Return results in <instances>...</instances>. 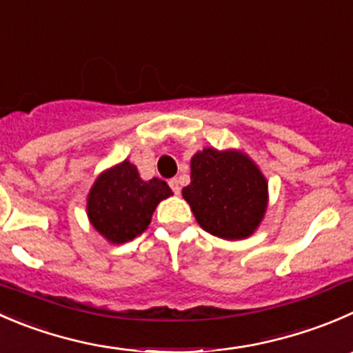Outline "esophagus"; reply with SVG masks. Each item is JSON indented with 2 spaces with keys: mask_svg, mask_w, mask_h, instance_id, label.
<instances>
[{
  "mask_svg": "<svg viewBox=\"0 0 353 353\" xmlns=\"http://www.w3.org/2000/svg\"><path fill=\"white\" fill-rule=\"evenodd\" d=\"M169 186L172 188V191L176 194H179L181 193V186H179V181H177V177H172V179L169 181Z\"/></svg>",
  "mask_w": 353,
  "mask_h": 353,
  "instance_id": "34e87169",
  "label": "esophagus"
}]
</instances>
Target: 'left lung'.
Listing matches in <instances>:
<instances>
[{"instance_id": "obj_1", "label": "left lung", "mask_w": 353, "mask_h": 353, "mask_svg": "<svg viewBox=\"0 0 353 353\" xmlns=\"http://www.w3.org/2000/svg\"><path fill=\"white\" fill-rule=\"evenodd\" d=\"M198 224L222 239L255 232L268 210V181L238 150L203 148L191 159V183L183 188Z\"/></svg>"}]
</instances>
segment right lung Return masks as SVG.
Segmentation results:
<instances>
[{
    "mask_svg": "<svg viewBox=\"0 0 353 353\" xmlns=\"http://www.w3.org/2000/svg\"><path fill=\"white\" fill-rule=\"evenodd\" d=\"M170 194L165 181H143L134 163L124 160L97 177L88 194V217L105 239L121 245L146 231L157 205Z\"/></svg>",
    "mask_w": 353,
    "mask_h": 353,
    "instance_id": "obj_1",
    "label": "right lung"
}]
</instances>
